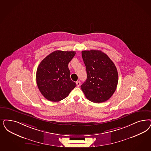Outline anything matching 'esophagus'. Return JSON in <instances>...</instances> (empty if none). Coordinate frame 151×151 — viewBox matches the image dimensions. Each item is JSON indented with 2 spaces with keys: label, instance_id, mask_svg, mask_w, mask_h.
<instances>
[{
  "label": "esophagus",
  "instance_id": "34e87169",
  "mask_svg": "<svg viewBox=\"0 0 151 151\" xmlns=\"http://www.w3.org/2000/svg\"><path fill=\"white\" fill-rule=\"evenodd\" d=\"M80 84H81V83H80V81H76V85H77V86L78 87H79L80 86Z\"/></svg>",
  "mask_w": 151,
  "mask_h": 151
}]
</instances>
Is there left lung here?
<instances>
[{
  "label": "left lung",
  "instance_id": "8db88e82",
  "mask_svg": "<svg viewBox=\"0 0 151 151\" xmlns=\"http://www.w3.org/2000/svg\"><path fill=\"white\" fill-rule=\"evenodd\" d=\"M87 78L81 88L86 98L95 103L109 99L114 93L118 82V73L114 63L100 50L83 51Z\"/></svg>",
  "mask_w": 151,
  "mask_h": 151
}]
</instances>
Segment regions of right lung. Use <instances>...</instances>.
<instances>
[{
  "label": "right lung",
  "mask_w": 151,
  "mask_h": 151,
  "mask_svg": "<svg viewBox=\"0 0 151 151\" xmlns=\"http://www.w3.org/2000/svg\"><path fill=\"white\" fill-rule=\"evenodd\" d=\"M75 51H55L45 57L37 68V86L48 100L57 102L66 98L76 86L70 78L68 63Z\"/></svg>",
  "instance_id": "1"
}]
</instances>
